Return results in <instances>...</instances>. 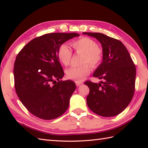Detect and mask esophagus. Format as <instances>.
Segmentation results:
<instances>
[{
  "mask_svg": "<svg viewBox=\"0 0 148 148\" xmlns=\"http://www.w3.org/2000/svg\"><path fill=\"white\" fill-rule=\"evenodd\" d=\"M75 83H76V86H79V85H81V84H83V82H81V81H76V82H75Z\"/></svg>",
  "mask_w": 148,
  "mask_h": 148,
  "instance_id": "1",
  "label": "esophagus"
}]
</instances>
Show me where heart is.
Returning <instances> with one entry per match:
<instances>
[{"label":"heart","mask_w":148,"mask_h":148,"mask_svg":"<svg viewBox=\"0 0 148 148\" xmlns=\"http://www.w3.org/2000/svg\"><path fill=\"white\" fill-rule=\"evenodd\" d=\"M72 46L77 54H82L81 65L79 67H73L67 72L69 79L80 81H82L91 71V66L95 68L100 64L103 58V51L102 48L97 46V42L88 37H82L73 40ZM72 52L67 46L63 45L60 46L58 51V57L62 64L67 66L70 64Z\"/></svg>","instance_id":"obj_1"}]
</instances>
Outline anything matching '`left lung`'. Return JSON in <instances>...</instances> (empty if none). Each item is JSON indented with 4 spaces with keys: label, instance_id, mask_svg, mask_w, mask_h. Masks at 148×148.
Segmentation results:
<instances>
[{
    "label": "left lung",
    "instance_id": "left-lung-1",
    "mask_svg": "<svg viewBox=\"0 0 148 148\" xmlns=\"http://www.w3.org/2000/svg\"><path fill=\"white\" fill-rule=\"evenodd\" d=\"M102 44L103 62L93 77L102 79L100 83L86 81L90 92L86 103L91 111L103 117L119 114L133 98L136 69L126 47L120 40L101 33L83 32Z\"/></svg>",
    "mask_w": 148,
    "mask_h": 148
}]
</instances>
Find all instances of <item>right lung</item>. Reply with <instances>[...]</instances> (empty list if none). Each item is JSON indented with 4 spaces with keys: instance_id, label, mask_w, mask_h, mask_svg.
<instances>
[{
    "instance_id": "add662e5",
    "label": "right lung",
    "mask_w": 148,
    "mask_h": 148,
    "mask_svg": "<svg viewBox=\"0 0 148 148\" xmlns=\"http://www.w3.org/2000/svg\"><path fill=\"white\" fill-rule=\"evenodd\" d=\"M79 36L77 33L46 34L30 40L18 53L13 69L16 92L36 117L49 120L67 111L76 86L72 81H59L64 72L58 51L63 43Z\"/></svg>"
}]
</instances>
